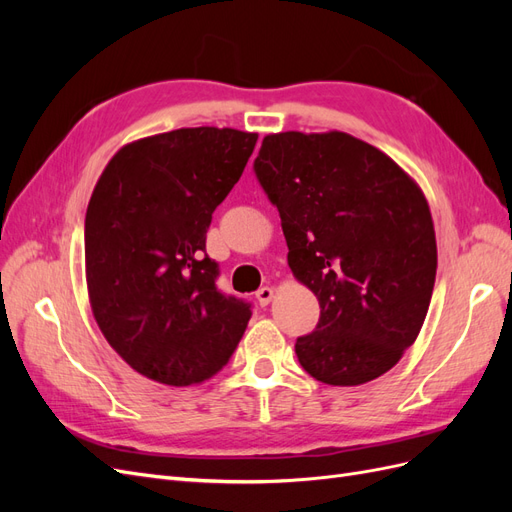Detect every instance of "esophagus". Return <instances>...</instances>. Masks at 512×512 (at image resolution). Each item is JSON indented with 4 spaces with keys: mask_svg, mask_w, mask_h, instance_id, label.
Wrapping results in <instances>:
<instances>
[{
    "mask_svg": "<svg viewBox=\"0 0 512 512\" xmlns=\"http://www.w3.org/2000/svg\"><path fill=\"white\" fill-rule=\"evenodd\" d=\"M273 297H275V290H273V288H269V286L260 288V290L256 292V299H258L260 307H267V305L273 301Z\"/></svg>",
    "mask_w": 512,
    "mask_h": 512,
    "instance_id": "obj_1",
    "label": "esophagus"
}]
</instances>
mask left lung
<instances>
[{"label":"left lung","mask_w":512,"mask_h":512,"mask_svg":"<svg viewBox=\"0 0 512 512\" xmlns=\"http://www.w3.org/2000/svg\"><path fill=\"white\" fill-rule=\"evenodd\" d=\"M254 170L280 211L288 267L320 303L316 329L294 344L301 367L331 386L386 374L421 333L436 284L423 190L337 130L267 134Z\"/></svg>","instance_id":"obj_1"}]
</instances>
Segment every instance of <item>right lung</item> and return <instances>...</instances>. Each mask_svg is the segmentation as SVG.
I'll return each instance as SVG.
<instances>
[{
  "label": "right lung",
  "instance_id": "1",
  "mask_svg": "<svg viewBox=\"0 0 512 512\" xmlns=\"http://www.w3.org/2000/svg\"><path fill=\"white\" fill-rule=\"evenodd\" d=\"M256 141V132L209 126L138 138L91 194V312L111 348L149 380L190 386L218 374L250 322V305L215 286L205 241Z\"/></svg>",
  "mask_w": 512,
  "mask_h": 512
}]
</instances>
